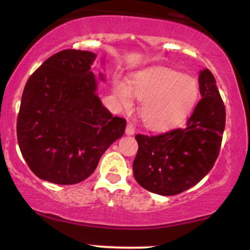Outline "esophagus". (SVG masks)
<instances>
[{
    "label": "esophagus",
    "mask_w": 250,
    "mask_h": 250,
    "mask_svg": "<svg viewBox=\"0 0 250 250\" xmlns=\"http://www.w3.org/2000/svg\"><path fill=\"white\" fill-rule=\"evenodd\" d=\"M135 133V127L131 123H128L127 128H125V134L127 135H133Z\"/></svg>",
    "instance_id": "esophagus-1"
}]
</instances>
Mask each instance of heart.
<instances>
[{"label": "heart", "mask_w": 250, "mask_h": 250, "mask_svg": "<svg viewBox=\"0 0 250 250\" xmlns=\"http://www.w3.org/2000/svg\"><path fill=\"white\" fill-rule=\"evenodd\" d=\"M113 94L117 104L129 110L134 96L141 100L143 122L154 129H168L180 125L193 111L200 97L196 79L170 69L146 70L129 81L117 80Z\"/></svg>", "instance_id": "obj_1"}]
</instances>
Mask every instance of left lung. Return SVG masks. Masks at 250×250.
I'll use <instances>...</instances> for the list:
<instances>
[{"label": "left lung", "mask_w": 250, "mask_h": 250, "mask_svg": "<svg viewBox=\"0 0 250 250\" xmlns=\"http://www.w3.org/2000/svg\"><path fill=\"white\" fill-rule=\"evenodd\" d=\"M201 100L185 128L148 136L137 134L139 150L134 177L151 193H182L207 175L219 156L226 125V108L209 69L200 70Z\"/></svg>", "instance_id": "obj_1"}]
</instances>
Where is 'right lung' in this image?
<instances>
[{"mask_svg": "<svg viewBox=\"0 0 250 250\" xmlns=\"http://www.w3.org/2000/svg\"><path fill=\"white\" fill-rule=\"evenodd\" d=\"M96 55L65 49L28 79L17 116V141L30 170L56 185H75L94 173L102 154L125 133L96 94L90 70Z\"/></svg>", "mask_w": 250, "mask_h": 250, "instance_id": "right-lung-1", "label": "right lung"}]
</instances>
